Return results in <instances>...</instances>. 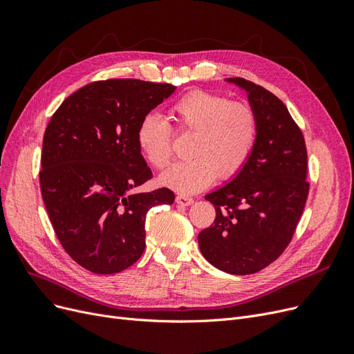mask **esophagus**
Wrapping results in <instances>:
<instances>
[{"mask_svg": "<svg viewBox=\"0 0 354 354\" xmlns=\"http://www.w3.org/2000/svg\"><path fill=\"white\" fill-rule=\"evenodd\" d=\"M176 202L178 203V205H183V207H187L190 205L192 202H194V198L190 196H186V195H177L176 196Z\"/></svg>", "mask_w": 354, "mask_h": 354, "instance_id": "esophagus-1", "label": "esophagus"}]
</instances>
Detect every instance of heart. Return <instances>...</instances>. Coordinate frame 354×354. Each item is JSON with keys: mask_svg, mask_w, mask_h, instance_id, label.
Masks as SVG:
<instances>
[{"mask_svg": "<svg viewBox=\"0 0 354 354\" xmlns=\"http://www.w3.org/2000/svg\"><path fill=\"white\" fill-rule=\"evenodd\" d=\"M169 116L178 131L195 134L190 145L194 159L171 167L160 176L162 185L181 194H195L217 176L223 181L236 177L248 164L259 138V115L251 103L194 90L171 104ZM136 142L153 168L164 169L171 164L174 133L164 118L155 113L143 116Z\"/></svg>", "mask_w": 354, "mask_h": 354, "instance_id": "1", "label": "heart"}]
</instances>
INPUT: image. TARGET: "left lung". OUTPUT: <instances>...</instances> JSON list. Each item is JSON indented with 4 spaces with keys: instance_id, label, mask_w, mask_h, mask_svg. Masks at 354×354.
<instances>
[{
    "instance_id": "left-lung-1",
    "label": "left lung",
    "mask_w": 354,
    "mask_h": 354,
    "mask_svg": "<svg viewBox=\"0 0 354 354\" xmlns=\"http://www.w3.org/2000/svg\"><path fill=\"white\" fill-rule=\"evenodd\" d=\"M248 90L259 115L248 164L230 183L205 196L216 220L199 236L202 255L217 269L252 274L273 263L292 241L306 207L307 147L286 106L261 85L229 80Z\"/></svg>"
}]
</instances>
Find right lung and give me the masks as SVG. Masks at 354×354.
Wrapping results in <instances>:
<instances>
[{"mask_svg": "<svg viewBox=\"0 0 354 354\" xmlns=\"http://www.w3.org/2000/svg\"><path fill=\"white\" fill-rule=\"evenodd\" d=\"M171 84L112 78L87 84L53 113L42 140L39 187L56 236L71 259L97 274L120 273L146 246V214L174 192L133 189L152 178L136 142Z\"/></svg>", "mask_w": 354, "mask_h": 354, "instance_id": "obj_1", "label": "right lung"}]
</instances>
